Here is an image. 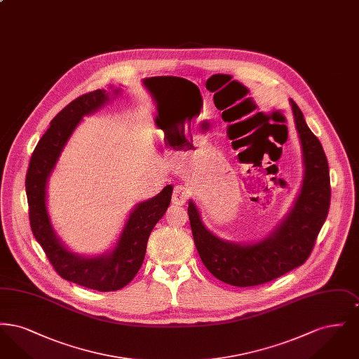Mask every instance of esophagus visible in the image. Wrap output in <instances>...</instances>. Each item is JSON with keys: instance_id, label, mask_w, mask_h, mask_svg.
<instances>
[{"instance_id": "1", "label": "esophagus", "mask_w": 359, "mask_h": 359, "mask_svg": "<svg viewBox=\"0 0 359 359\" xmlns=\"http://www.w3.org/2000/svg\"><path fill=\"white\" fill-rule=\"evenodd\" d=\"M188 199V189L184 186H176L172 194V203L173 205H186Z\"/></svg>"}]
</instances>
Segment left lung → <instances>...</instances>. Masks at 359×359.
<instances>
[{"mask_svg":"<svg viewBox=\"0 0 359 359\" xmlns=\"http://www.w3.org/2000/svg\"><path fill=\"white\" fill-rule=\"evenodd\" d=\"M290 103L304 175L292 208L269 236L250 243L219 238L205 227L195 202H188L189 224L202 262L214 277L234 287L261 285L303 265L328 214L331 188L323 147L299 106L292 100Z\"/></svg>","mask_w":359,"mask_h":359,"instance_id":"1","label":"left lung"}]
</instances>
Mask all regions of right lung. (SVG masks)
Instances as JSON below:
<instances>
[{
  "label": "right lung",
  "mask_w": 359,
  "mask_h": 359,
  "mask_svg": "<svg viewBox=\"0 0 359 359\" xmlns=\"http://www.w3.org/2000/svg\"><path fill=\"white\" fill-rule=\"evenodd\" d=\"M120 91L114 87L111 91L95 90L69 103L37 142L25 179L31 229L53 269L65 280L101 292L121 290L135 278L142 265L151 231L171 203L173 187L170 184L154 198L133 207L113 249L98 256H82L71 252L52 227L47 210V184L59 156L81 121L102 109Z\"/></svg>",
  "instance_id": "obj_1"
}]
</instances>
